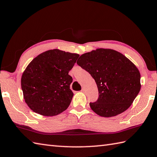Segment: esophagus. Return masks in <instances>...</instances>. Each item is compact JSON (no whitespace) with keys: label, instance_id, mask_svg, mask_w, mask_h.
<instances>
[{"label":"esophagus","instance_id":"1","mask_svg":"<svg viewBox=\"0 0 157 157\" xmlns=\"http://www.w3.org/2000/svg\"><path fill=\"white\" fill-rule=\"evenodd\" d=\"M81 91H82V92H85V89H84V88H82Z\"/></svg>","mask_w":157,"mask_h":157}]
</instances>
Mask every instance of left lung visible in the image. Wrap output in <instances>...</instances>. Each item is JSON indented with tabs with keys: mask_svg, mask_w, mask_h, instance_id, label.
<instances>
[{
	"mask_svg": "<svg viewBox=\"0 0 157 157\" xmlns=\"http://www.w3.org/2000/svg\"><path fill=\"white\" fill-rule=\"evenodd\" d=\"M77 64L88 71L96 82L98 98L90 102L96 114L111 117L128 109L140 90V73L121 53L98 48L79 56Z\"/></svg>",
	"mask_w": 157,
	"mask_h": 157,
	"instance_id": "left-lung-1",
	"label": "left lung"
}]
</instances>
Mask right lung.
Here are the masks:
<instances>
[{"label": "right lung", "mask_w": 157, "mask_h": 157, "mask_svg": "<svg viewBox=\"0 0 157 157\" xmlns=\"http://www.w3.org/2000/svg\"><path fill=\"white\" fill-rule=\"evenodd\" d=\"M78 54L49 50L36 56L21 77V89L26 104L44 116L59 115L68 108L73 96L69 75Z\"/></svg>", "instance_id": "add662e5"}]
</instances>
